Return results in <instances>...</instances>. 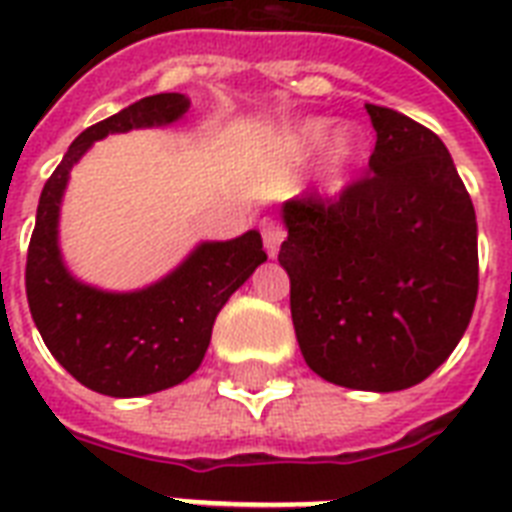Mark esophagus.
Masks as SVG:
<instances>
[{
	"label": "esophagus",
	"mask_w": 512,
	"mask_h": 512,
	"mask_svg": "<svg viewBox=\"0 0 512 512\" xmlns=\"http://www.w3.org/2000/svg\"><path fill=\"white\" fill-rule=\"evenodd\" d=\"M284 228H281L276 220H265L263 223V244H265V252L271 257L279 255V247H281V241H284Z\"/></svg>",
	"instance_id": "1"
}]
</instances>
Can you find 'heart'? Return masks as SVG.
I'll return each mask as SVG.
<instances>
[{
  "instance_id": "1",
  "label": "heart",
  "mask_w": 512,
  "mask_h": 512,
  "mask_svg": "<svg viewBox=\"0 0 512 512\" xmlns=\"http://www.w3.org/2000/svg\"><path fill=\"white\" fill-rule=\"evenodd\" d=\"M329 132L327 119H308L305 124H300V130L295 135V146L308 151V148H316L324 143ZM361 156V138H358L353 130H340L335 138L329 140L327 151V164L329 170H345L350 164L356 162Z\"/></svg>"
}]
</instances>
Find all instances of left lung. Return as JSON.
Returning a JSON list of instances; mask_svg holds the SVG:
<instances>
[{
  "label": "left lung",
  "instance_id": "1",
  "mask_svg": "<svg viewBox=\"0 0 512 512\" xmlns=\"http://www.w3.org/2000/svg\"><path fill=\"white\" fill-rule=\"evenodd\" d=\"M369 172L284 204L289 308L305 364L353 390L412 388L457 348L478 297L476 209L436 132L366 103Z\"/></svg>",
  "mask_w": 512,
  "mask_h": 512
}]
</instances>
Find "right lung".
I'll return each instance as SVG.
<instances>
[{
	"instance_id": "obj_1",
	"label": "right lung",
	"mask_w": 512,
	"mask_h": 512,
	"mask_svg": "<svg viewBox=\"0 0 512 512\" xmlns=\"http://www.w3.org/2000/svg\"><path fill=\"white\" fill-rule=\"evenodd\" d=\"M188 106L180 92H162L87 127L39 196L26 260L28 308L58 364L103 396H148L188 380L207 353L220 308L268 260L257 231L231 241H204L170 276L138 292L87 287L60 260V199L84 151L111 132L177 122Z\"/></svg>"
}]
</instances>
